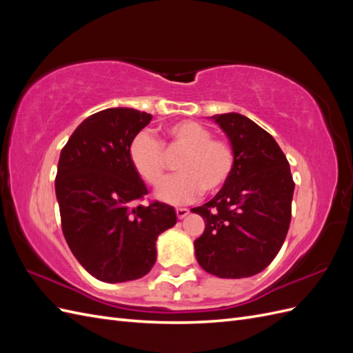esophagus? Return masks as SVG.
Listing matches in <instances>:
<instances>
[{"label": "esophagus", "mask_w": 353, "mask_h": 353, "mask_svg": "<svg viewBox=\"0 0 353 353\" xmlns=\"http://www.w3.org/2000/svg\"><path fill=\"white\" fill-rule=\"evenodd\" d=\"M188 213H190V210L187 208H176V216H178V219L185 218Z\"/></svg>", "instance_id": "obj_1"}]
</instances>
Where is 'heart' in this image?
I'll list each match as a JSON object with an SVG mask.
<instances>
[{
  "label": "heart",
  "instance_id": "1",
  "mask_svg": "<svg viewBox=\"0 0 353 353\" xmlns=\"http://www.w3.org/2000/svg\"><path fill=\"white\" fill-rule=\"evenodd\" d=\"M162 145L184 150L176 162L179 174L165 179L156 193L172 205L193 201L203 190L215 193L228 183L236 166V154L228 141L213 138L205 125L181 121L166 126L162 144L147 131L138 132L130 143V163L148 185L156 187L165 175Z\"/></svg>",
  "mask_w": 353,
  "mask_h": 353
}]
</instances>
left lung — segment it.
<instances>
[{
    "instance_id": "left-lung-1",
    "label": "left lung",
    "mask_w": 353,
    "mask_h": 353,
    "mask_svg": "<svg viewBox=\"0 0 353 353\" xmlns=\"http://www.w3.org/2000/svg\"><path fill=\"white\" fill-rule=\"evenodd\" d=\"M236 154L228 183L193 208L206 227L194 241L199 265L219 279H245L268 266L285 240L294 183L280 145L240 113L212 116Z\"/></svg>"
}]
</instances>
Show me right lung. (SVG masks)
I'll return each instance as SVG.
<instances>
[{"instance_id": "add662e5", "label": "right lung", "mask_w": 353, "mask_h": 353, "mask_svg": "<svg viewBox=\"0 0 353 353\" xmlns=\"http://www.w3.org/2000/svg\"><path fill=\"white\" fill-rule=\"evenodd\" d=\"M150 121L152 114L135 109L101 110L73 131L60 153L56 196L63 236L78 262L104 283L150 272L159 234L176 223L175 209L165 203L132 208L148 191L128 147Z\"/></svg>"}]
</instances>
